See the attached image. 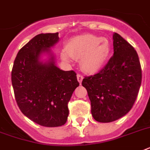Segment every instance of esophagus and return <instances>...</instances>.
I'll return each instance as SVG.
<instances>
[{
	"instance_id": "obj_1",
	"label": "esophagus",
	"mask_w": 150,
	"mask_h": 150,
	"mask_svg": "<svg viewBox=\"0 0 150 150\" xmlns=\"http://www.w3.org/2000/svg\"><path fill=\"white\" fill-rule=\"evenodd\" d=\"M77 79H78V81H79V83H81L82 79H83V76H82L81 74H77Z\"/></svg>"
}]
</instances>
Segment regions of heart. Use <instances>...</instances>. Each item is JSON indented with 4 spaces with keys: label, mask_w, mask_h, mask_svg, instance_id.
<instances>
[{
    "label": "heart",
    "mask_w": 150,
    "mask_h": 150,
    "mask_svg": "<svg viewBox=\"0 0 150 150\" xmlns=\"http://www.w3.org/2000/svg\"><path fill=\"white\" fill-rule=\"evenodd\" d=\"M109 41L100 36L85 34L71 38L68 42L66 49L62 52V58L65 62L81 59V66L87 72L99 71L110 55Z\"/></svg>",
    "instance_id": "heart-1"
}]
</instances>
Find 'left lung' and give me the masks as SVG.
<instances>
[{"label": "left lung", "mask_w": 150, "mask_h": 150, "mask_svg": "<svg viewBox=\"0 0 150 150\" xmlns=\"http://www.w3.org/2000/svg\"><path fill=\"white\" fill-rule=\"evenodd\" d=\"M114 54L97 74L86 76L92 115L96 121L110 122L133 106L142 82V69L136 50L119 34L113 35Z\"/></svg>", "instance_id": "1"}]
</instances>
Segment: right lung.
<instances>
[{"mask_svg": "<svg viewBox=\"0 0 150 150\" xmlns=\"http://www.w3.org/2000/svg\"><path fill=\"white\" fill-rule=\"evenodd\" d=\"M59 39L58 33L40 34L22 47L14 60L11 81L16 103L21 112L35 123L46 127L64 125L69 102L79 82L74 71H62L54 64L40 62L43 52Z\"/></svg>", "mask_w": 150, "mask_h": 150, "instance_id": "right-lung-1", "label": "right lung"}]
</instances>
